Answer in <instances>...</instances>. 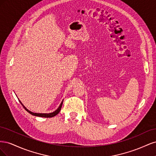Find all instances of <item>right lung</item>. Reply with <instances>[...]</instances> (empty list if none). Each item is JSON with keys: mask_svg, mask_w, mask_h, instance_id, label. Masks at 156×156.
<instances>
[{"mask_svg": "<svg viewBox=\"0 0 156 156\" xmlns=\"http://www.w3.org/2000/svg\"><path fill=\"white\" fill-rule=\"evenodd\" d=\"M20 102L21 103V104L23 105V107H24L25 109L28 112H29L30 114H31L32 115H34V116H40V117H44V118H51V117H53V116H56V115H58V113H59V112H60V110H61V107H62V103H63V102L61 103L60 105L59 106V107L57 108V109H56L55 111H54V112H51V113H34V112H31V111L28 110L27 108L22 104V103H21L20 101Z\"/></svg>", "mask_w": 156, "mask_h": 156, "instance_id": "add662e5", "label": "right lung"}]
</instances>
